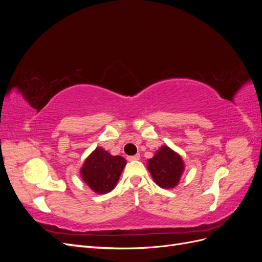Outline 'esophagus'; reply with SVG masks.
Masks as SVG:
<instances>
[{
	"label": "esophagus",
	"instance_id": "obj_1",
	"mask_svg": "<svg viewBox=\"0 0 262 262\" xmlns=\"http://www.w3.org/2000/svg\"><path fill=\"white\" fill-rule=\"evenodd\" d=\"M126 160H128V161H138V160H140V155L137 154V155L128 156V157H126Z\"/></svg>",
	"mask_w": 262,
	"mask_h": 262
}]
</instances>
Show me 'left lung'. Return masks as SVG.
<instances>
[{
	"label": "left lung",
	"mask_w": 262,
	"mask_h": 262,
	"mask_svg": "<svg viewBox=\"0 0 262 262\" xmlns=\"http://www.w3.org/2000/svg\"><path fill=\"white\" fill-rule=\"evenodd\" d=\"M147 163V169L158 186L168 189L178 185L184 162L168 146H162Z\"/></svg>",
	"instance_id": "left-lung-1"
}]
</instances>
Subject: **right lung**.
Masks as SVG:
<instances>
[{
    "label": "right lung",
    "instance_id": "add662e5",
    "mask_svg": "<svg viewBox=\"0 0 262 262\" xmlns=\"http://www.w3.org/2000/svg\"><path fill=\"white\" fill-rule=\"evenodd\" d=\"M125 164L123 157L113 156L104 148L97 147L86 158L81 175L92 190L104 194L116 187Z\"/></svg>",
    "mask_w": 262,
    "mask_h": 262
}]
</instances>
